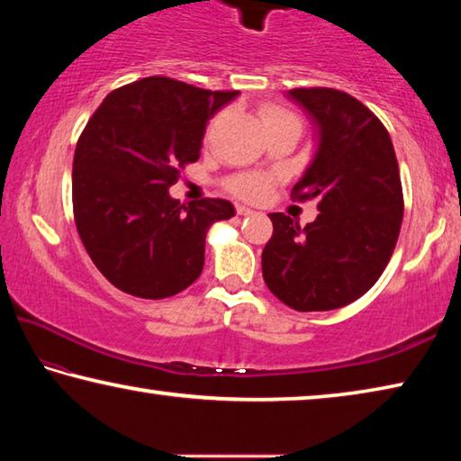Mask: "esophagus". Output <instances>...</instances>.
Instances as JSON below:
<instances>
[{
    "instance_id": "obj_1",
    "label": "esophagus",
    "mask_w": 461,
    "mask_h": 461,
    "mask_svg": "<svg viewBox=\"0 0 461 461\" xmlns=\"http://www.w3.org/2000/svg\"><path fill=\"white\" fill-rule=\"evenodd\" d=\"M236 212L240 213V215H254L256 212H254V209H249V207H246V205H236Z\"/></svg>"
}]
</instances>
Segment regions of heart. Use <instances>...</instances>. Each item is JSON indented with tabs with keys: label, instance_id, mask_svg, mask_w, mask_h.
<instances>
[{
	"label": "heart",
	"instance_id": "obj_1",
	"mask_svg": "<svg viewBox=\"0 0 461 461\" xmlns=\"http://www.w3.org/2000/svg\"><path fill=\"white\" fill-rule=\"evenodd\" d=\"M280 118H293V115L285 112V109H278V107H267L262 112V122L264 123L275 122V120H280ZM230 186H231L233 193L240 194V197L258 199L268 189V178L260 176V175H241V176L233 178Z\"/></svg>",
	"mask_w": 461,
	"mask_h": 461
}]
</instances>
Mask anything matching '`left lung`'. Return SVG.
<instances>
[{"instance_id":"8db88e82","label":"left lung","mask_w":461,"mask_h":461,"mask_svg":"<svg viewBox=\"0 0 461 461\" xmlns=\"http://www.w3.org/2000/svg\"><path fill=\"white\" fill-rule=\"evenodd\" d=\"M288 99L313 122L315 154L296 199H319L305 228L285 213L262 252L270 293L294 311L346 307L370 291L393 256L402 223L399 162L386 128L348 93L327 87L291 89Z\"/></svg>"}]
</instances>
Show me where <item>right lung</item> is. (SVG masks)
I'll return each mask as SVG.
<instances>
[{"label":"right lung","mask_w":461,"mask_h":461,"mask_svg":"<svg viewBox=\"0 0 461 461\" xmlns=\"http://www.w3.org/2000/svg\"><path fill=\"white\" fill-rule=\"evenodd\" d=\"M240 91H207L148 77L109 93L73 158L81 241L109 283L140 299H167L199 278L205 238L236 209L225 199L181 205V168L199 160L207 123Z\"/></svg>","instance_id":"right-lung-1"}]
</instances>
